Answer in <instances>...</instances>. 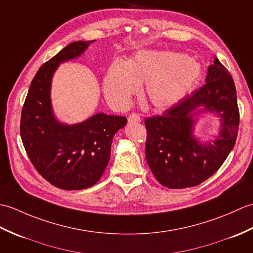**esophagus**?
<instances>
[{"instance_id": "obj_1", "label": "esophagus", "mask_w": 253, "mask_h": 253, "mask_svg": "<svg viewBox=\"0 0 253 253\" xmlns=\"http://www.w3.org/2000/svg\"><path fill=\"white\" fill-rule=\"evenodd\" d=\"M141 121V117L139 114H136V113H131L128 116V123H139Z\"/></svg>"}]
</instances>
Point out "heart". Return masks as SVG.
<instances>
[{
    "label": "heart",
    "mask_w": 253,
    "mask_h": 253,
    "mask_svg": "<svg viewBox=\"0 0 253 253\" xmlns=\"http://www.w3.org/2000/svg\"><path fill=\"white\" fill-rule=\"evenodd\" d=\"M201 66L191 57L166 51H141L131 60L115 61L107 69L103 91L109 103L126 109L143 84L142 93L155 109L178 103L200 78Z\"/></svg>",
    "instance_id": "heart-1"
}]
</instances>
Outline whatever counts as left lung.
<instances>
[{
    "instance_id": "1",
    "label": "left lung",
    "mask_w": 253,
    "mask_h": 253,
    "mask_svg": "<svg viewBox=\"0 0 253 253\" xmlns=\"http://www.w3.org/2000/svg\"><path fill=\"white\" fill-rule=\"evenodd\" d=\"M201 106L221 117V131L212 144L193 136V111ZM144 125L147 163L160 184L169 189L200 185L221 168L237 139L239 110L232 75L215 57L206 84L162 115L146 118Z\"/></svg>"
}]
</instances>
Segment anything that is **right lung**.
I'll return each instance as SVG.
<instances>
[{"label":"right lung","instance_id":"obj_1","mask_svg":"<svg viewBox=\"0 0 253 253\" xmlns=\"http://www.w3.org/2000/svg\"><path fill=\"white\" fill-rule=\"evenodd\" d=\"M91 41H76L45 62L30 84L21 111L20 137L32 165L51 185L64 190L93 186L104 173L115 133L124 116L99 113L83 123L64 125L55 120L50 90L60 63L82 55Z\"/></svg>","mask_w":253,"mask_h":253}]
</instances>
